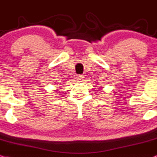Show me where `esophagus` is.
Segmentation results:
<instances>
[{
	"label": "esophagus",
	"instance_id": "34e87169",
	"mask_svg": "<svg viewBox=\"0 0 157 157\" xmlns=\"http://www.w3.org/2000/svg\"><path fill=\"white\" fill-rule=\"evenodd\" d=\"M77 79H78V81H83L84 80V76L82 75H77Z\"/></svg>",
	"mask_w": 157,
	"mask_h": 157
}]
</instances>
